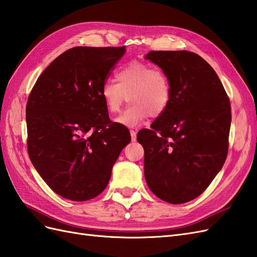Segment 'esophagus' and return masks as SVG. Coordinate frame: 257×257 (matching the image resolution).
<instances>
[{"instance_id": "esophagus-1", "label": "esophagus", "mask_w": 257, "mask_h": 257, "mask_svg": "<svg viewBox=\"0 0 257 257\" xmlns=\"http://www.w3.org/2000/svg\"><path fill=\"white\" fill-rule=\"evenodd\" d=\"M130 136H131V141L137 140V133L135 130H130Z\"/></svg>"}]
</instances>
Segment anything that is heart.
I'll return each mask as SVG.
<instances>
[{
	"instance_id": "obj_1",
	"label": "heart",
	"mask_w": 257,
	"mask_h": 257,
	"mask_svg": "<svg viewBox=\"0 0 257 257\" xmlns=\"http://www.w3.org/2000/svg\"><path fill=\"white\" fill-rule=\"evenodd\" d=\"M116 81H105L100 95L110 114L122 105L133 103L115 121L126 127H137L151 115H162L172 101V83L165 71L143 62H133L116 72Z\"/></svg>"
}]
</instances>
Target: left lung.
Returning a JSON list of instances; mask_svg holds the SVG:
<instances>
[{"instance_id":"1","label":"left lung","mask_w":257,"mask_h":257,"mask_svg":"<svg viewBox=\"0 0 257 257\" xmlns=\"http://www.w3.org/2000/svg\"><path fill=\"white\" fill-rule=\"evenodd\" d=\"M144 58L172 83L168 107L137 136L144 149V176L161 200L187 203L204 192L226 161L229 98L215 70L192 52L151 51Z\"/></svg>"}]
</instances>
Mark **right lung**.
<instances>
[{
  "mask_svg": "<svg viewBox=\"0 0 257 257\" xmlns=\"http://www.w3.org/2000/svg\"><path fill=\"white\" fill-rule=\"evenodd\" d=\"M126 48L76 47L52 62L32 88L26 107L28 154L55 193L88 201L103 192L128 129L111 122L102 84Z\"/></svg>",
  "mask_w": 257,
  "mask_h": 257,
  "instance_id": "1",
  "label": "right lung"
}]
</instances>
